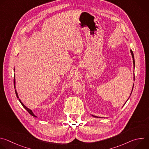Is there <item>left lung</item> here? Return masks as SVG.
Returning a JSON list of instances; mask_svg holds the SVG:
<instances>
[{"instance_id": "8db88e82", "label": "left lung", "mask_w": 149, "mask_h": 149, "mask_svg": "<svg viewBox=\"0 0 149 149\" xmlns=\"http://www.w3.org/2000/svg\"><path fill=\"white\" fill-rule=\"evenodd\" d=\"M130 52H131V54H132V58H133V65H134V67H135V61H134V54H133V51H132V49H130ZM133 87H134V84H133V88H132V91H133ZM132 93H131V94H130V95H131V94H132ZM129 98H128V100H129ZM127 100L126 101V102L127 101ZM92 116H93L94 117H96V118H102V117H97V116H93V115H91Z\"/></svg>"}]
</instances>
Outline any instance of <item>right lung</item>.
Here are the masks:
<instances>
[{
	"instance_id": "right-lung-1",
	"label": "right lung",
	"mask_w": 149,
	"mask_h": 149,
	"mask_svg": "<svg viewBox=\"0 0 149 149\" xmlns=\"http://www.w3.org/2000/svg\"><path fill=\"white\" fill-rule=\"evenodd\" d=\"M14 71H15V68H14ZM13 82H14V88H15V89L16 88V86H15V75H14V80H13ZM15 93H16V97H17V98H18V100H19V101H20V102L21 103V104L22 105V106L23 107H24V109H25V110H26L27 111H28V112L31 115V116H32L33 117H36V116L33 114V113L32 112V111L31 110V109H28L27 107H26V106L23 104V102L21 101V100L19 98V96H18V94H17V91H16V90L15 89Z\"/></svg>"
}]
</instances>
